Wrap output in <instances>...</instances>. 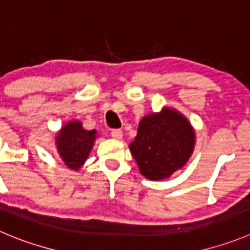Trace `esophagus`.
I'll return each mask as SVG.
<instances>
[{
	"label": "esophagus",
	"mask_w": 250,
	"mask_h": 250,
	"mask_svg": "<svg viewBox=\"0 0 250 250\" xmlns=\"http://www.w3.org/2000/svg\"><path fill=\"white\" fill-rule=\"evenodd\" d=\"M111 136L113 137L114 139H121L123 137L122 129H112L111 130Z\"/></svg>",
	"instance_id": "esophagus-1"
}]
</instances>
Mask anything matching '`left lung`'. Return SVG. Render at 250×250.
<instances>
[{"mask_svg": "<svg viewBox=\"0 0 250 250\" xmlns=\"http://www.w3.org/2000/svg\"><path fill=\"white\" fill-rule=\"evenodd\" d=\"M195 133L183 114L171 108L141 121L129 150L139 171L149 180H163L181 169L190 158Z\"/></svg>", "mask_w": 250, "mask_h": 250, "instance_id": "obj_1", "label": "left lung"}]
</instances>
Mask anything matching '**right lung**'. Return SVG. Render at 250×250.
Returning <instances> with one entry per match:
<instances>
[{
	"label": "right lung",
	"mask_w": 250,
	"mask_h": 250,
	"mask_svg": "<svg viewBox=\"0 0 250 250\" xmlns=\"http://www.w3.org/2000/svg\"><path fill=\"white\" fill-rule=\"evenodd\" d=\"M96 139V130H86L81 122L74 121L62 128L57 137V148L62 162L70 169L78 170L87 159Z\"/></svg>",
	"instance_id": "add662e5"
}]
</instances>
